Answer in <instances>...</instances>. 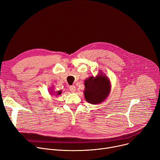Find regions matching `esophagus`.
<instances>
[{"label": "esophagus", "instance_id": "34e87169", "mask_svg": "<svg viewBox=\"0 0 160 160\" xmlns=\"http://www.w3.org/2000/svg\"><path fill=\"white\" fill-rule=\"evenodd\" d=\"M69 89H70V92H72V93H75V92L76 91V88L75 86H73V85L70 86V87H69Z\"/></svg>", "mask_w": 160, "mask_h": 160}]
</instances>
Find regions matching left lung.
Instances as JSON below:
<instances>
[{
	"label": "left lung",
	"instance_id": "left-lung-1",
	"mask_svg": "<svg viewBox=\"0 0 160 160\" xmlns=\"http://www.w3.org/2000/svg\"><path fill=\"white\" fill-rule=\"evenodd\" d=\"M84 95L85 99L92 104H99L105 101L111 92V82L109 78L100 71L95 76L84 81Z\"/></svg>",
	"mask_w": 160,
	"mask_h": 160
}]
</instances>
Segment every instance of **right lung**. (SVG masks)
Returning <instances> with one entry per match:
<instances>
[{
    "instance_id": "1",
    "label": "right lung",
    "mask_w": 160,
    "mask_h": 160,
    "mask_svg": "<svg viewBox=\"0 0 160 160\" xmlns=\"http://www.w3.org/2000/svg\"><path fill=\"white\" fill-rule=\"evenodd\" d=\"M50 92H49V93H50L51 95H54V96H58V95H59L61 94V93H62V91L60 90V91H54L53 90V87H51L50 88V90H49Z\"/></svg>"
}]
</instances>
